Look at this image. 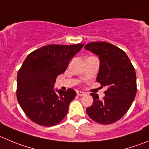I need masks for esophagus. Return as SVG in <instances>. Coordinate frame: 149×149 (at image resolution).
I'll list each match as a JSON object with an SVG mask.
<instances>
[{
    "label": "esophagus",
    "mask_w": 149,
    "mask_h": 149,
    "mask_svg": "<svg viewBox=\"0 0 149 149\" xmlns=\"http://www.w3.org/2000/svg\"><path fill=\"white\" fill-rule=\"evenodd\" d=\"M77 94L80 97H82V96L85 95V93L83 91H77Z\"/></svg>",
    "instance_id": "34e87169"
}]
</instances>
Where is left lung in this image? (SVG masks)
Segmentation results:
<instances>
[{"label": "left lung", "instance_id": "left-lung-1", "mask_svg": "<svg viewBox=\"0 0 149 149\" xmlns=\"http://www.w3.org/2000/svg\"><path fill=\"white\" fill-rule=\"evenodd\" d=\"M85 49L99 56L100 69L97 81L107 87L105 97L100 100L91 93L93 102L86 108L92 120L110 124L121 119L131 107L137 92L136 74L125 52L104 42H91Z\"/></svg>", "mask_w": 149, "mask_h": 149}]
</instances>
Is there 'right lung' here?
Segmentation results:
<instances>
[{"mask_svg": "<svg viewBox=\"0 0 149 149\" xmlns=\"http://www.w3.org/2000/svg\"><path fill=\"white\" fill-rule=\"evenodd\" d=\"M83 45H47L27 56L17 73V97L31 121L51 127L58 124L67 114L76 92L72 88L55 89L54 83Z\"/></svg>", "mask_w": 149, "mask_h": 149, "instance_id": "obj_1", "label": "right lung"}]
</instances>
